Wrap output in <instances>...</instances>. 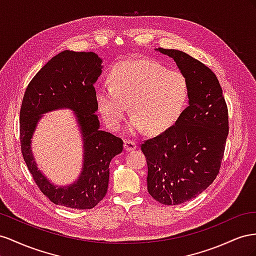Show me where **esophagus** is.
<instances>
[{"label":"esophagus","instance_id":"obj_1","mask_svg":"<svg viewBox=\"0 0 256 256\" xmlns=\"http://www.w3.org/2000/svg\"><path fill=\"white\" fill-rule=\"evenodd\" d=\"M137 148V142L133 140H124V149L126 151H132Z\"/></svg>","mask_w":256,"mask_h":256}]
</instances>
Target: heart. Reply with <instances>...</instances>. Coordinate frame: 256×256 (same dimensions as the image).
<instances>
[{
    "label": "heart",
    "mask_w": 256,
    "mask_h": 256,
    "mask_svg": "<svg viewBox=\"0 0 256 256\" xmlns=\"http://www.w3.org/2000/svg\"><path fill=\"white\" fill-rule=\"evenodd\" d=\"M108 84L96 88V100L108 128L116 130L128 112L130 133L149 128L163 132L178 120L188 98V82L184 72L167 70L149 59L126 60L116 63Z\"/></svg>",
    "instance_id": "heart-1"
}]
</instances>
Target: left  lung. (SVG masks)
<instances>
[{
    "instance_id": "1",
    "label": "left lung",
    "mask_w": 256,
    "mask_h": 256,
    "mask_svg": "<svg viewBox=\"0 0 256 256\" xmlns=\"http://www.w3.org/2000/svg\"><path fill=\"white\" fill-rule=\"evenodd\" d=\"M177 63L188 82V106L172 126L142 144L149 194L163 205L195 198L220 170L228 110L214 72L184 51L156 49Z\"/></svg>"
}]
</instances>
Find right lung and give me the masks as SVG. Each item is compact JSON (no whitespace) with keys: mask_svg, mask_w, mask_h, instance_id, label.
Returning a JSON list of instances; mask_svg holds the SVG:
<instances>
[{"mask_svg":"<svg viewBox=\"0 0 256 256\" xmlns=\"http://www.w3.org/2000/svg\"><path fill=\"white\" fill-rule=\"evenodd\" d=\"M102 60L94 52L65 50L54 56L28 84L20 109V146L24 162L36 186L56 205L92 209L104 198L109 181V164L122 152L123 140L100 130L96 100ZM70 108L78 116L84 140L85 160L78 181L68 188L51 185L37 170L30 138L40 114Z\"/></svg>","mask_w":256,"mask_h":256,"instance_id":"right-lung-1","label":"right lung"}]
</instances>
